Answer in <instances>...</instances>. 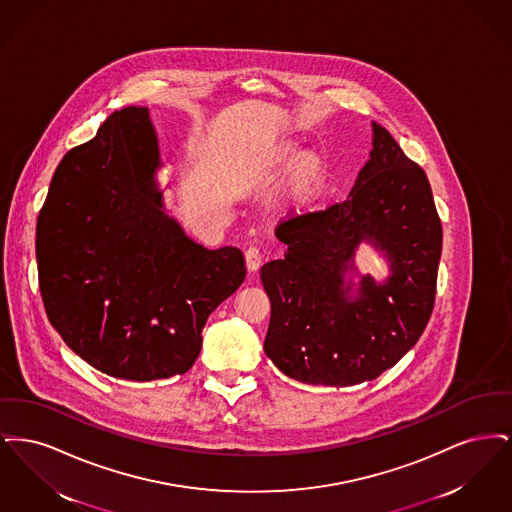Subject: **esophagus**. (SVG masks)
I'll return each mask as SVG.
<instances>
[{
  "mask_svg": "<svg viewBox=\"0 0 512 512\" xmlns=\"http://www.w3.org/2000/svg\"><path fill=\"white\" fill-rule=\"evenodd\" d=\"M261 263H263V255L257 247L245 249V265H247L249 272H255L257 268L261 267Z\"/></svg>",
  "mask_w": 512,
  "mask_h": 512,
  "instance_id": "esophagus-1",
  "label": "esophagus"
}]
</instances>
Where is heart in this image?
I'll return each instance as SVG.
<instances>
[{"mask_svg": "<svg viewBox=\"0 0 512 512\" xmlns=\"http://www.w3.org/2000/svg\"><path fill=\"white\" fill-rule=\"evenodd\" d=\"M293 166L292 174L286 184V195L293 203H309L322 190L328 174L326 159L318 151H307L301 155V147L297 144H284L276 151L272 167L286 169Z\"/></svg>", "mask_w": 512, "mask_h": 512, "instance_id": "b5f03b06", "label": "heart"}]
</instances>
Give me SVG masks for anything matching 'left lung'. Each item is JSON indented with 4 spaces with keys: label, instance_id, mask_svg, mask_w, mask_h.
Masks as SVG:
<instances>
[{
    "label": "left lung",
    "instance_id": "8db88e82",
    "mask_svg": "<svg viewBox=\"0 0 512 512\" xmlns=\"http://www.w3.org/2000/svg\"><path fill=\"white\" fill-rule=\"evenodd\" d=\"M370 159L353 190L324 211L276 228L284 259L261 268L270 299L265 353L286 376L313 386H355L378 378L422 336L436 299L441 220L426 172L390 132L372 122ZM363 241L385 253L391 276L362 277Z\"/></svg>",
    "mask_w": 512,
    "mask_h": 512
}]
</instances>
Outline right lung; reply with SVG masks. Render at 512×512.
Here are the masks:
<instances>
[{
    "mask_svg": "<svg viewBox=\"0 0 512 512\" xmlns=\"http://www.w3.org/2000/svg\"><path fill=\"white\" fill-rule=\"evenodd\" d=\"M147 107H124L53 174L36 224L51 326L99 372L134 382L188 372L209 315L245 278L238 247L207 249L165 213Z\"/></svg>",
    "mask_w": 512,
    "mask_h": 512,
    "instance_id": "obj_1",
    "label": "right lung"
}]
</instances>
